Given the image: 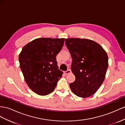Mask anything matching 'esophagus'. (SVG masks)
Segmentation results:
<instances>
[{
    "label": "esophagus",
    "instance_id": "1",
    "mask_svg": "<svg viewBox=\"0 0 125 125\" xmlns=\"http://www.w3.org/2000/svg\"><path fill=\"white\" fill-rule=\"evenodd\" d=\"M64 74H70V73H71V71L70 70H68L64 72Z\"/></svg>",
    "mask_w": 125,
    "mask_h": 125
}]
</instances>
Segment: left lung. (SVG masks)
I'll list each match as a JSON object with an SVG mask.
<instances>
[{
    "instance_id": "8db88e82",
    "label": "left lung",
    "mask_w": 125,
    "mask_h": 125,
    "mask_svg": "<svg viewBox=\"0 0 125 125\" xmlns=\"http://www.w3.org/2000/svg\"><path fill=\"white\" fill-rule=\"evenodd\" d=\"M65 43L75 76L70 87L76 95L88 98L97 91L104 81L108 66L107 54L100 44L91 40L70 38Z\"/></svg>"
}]
</instances>
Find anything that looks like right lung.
Segmentation results:
<instances>
[{
	"instance_id": "1",
	"label": "right lung",
	"mask_w": 125,
	"mask_h": 125,
	"mask_svg": "<svg viewBox=\"0 0 125 125\" xmlns=\"http://www.w3.org/2000/svg\"><path fill=\"white\" fill-rule=\"evenodd\" d=\"M65 38H38L23 47L19 55L21 69L31 90L40 95L51 94L63 72L57 66L56 55Z\"/></svg>"
}]
</instances>
